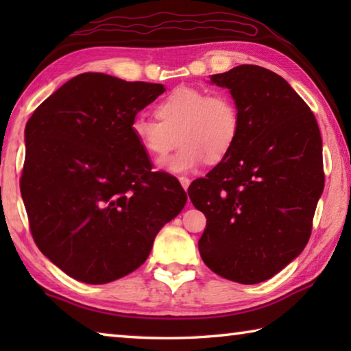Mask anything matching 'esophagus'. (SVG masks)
Segmentation results:
<instances>
[{
    "label": "esophagus",
    "instance_id": "esophagus-1",
    "mask_svg": "<svg viewBox=\"0 0 351 351\" xmlns=\"http://www.w3.org/2000/svg\"><path fill=\"white\" fill-rule=\"evenodd\" d=\"M180 182H181V186H182L184 190L189 189V186H190V180H189V178L181 176V178H180Z\"/></svg>",
    "mask_w": 351,
    "mask_h": 351
}]
</instances>
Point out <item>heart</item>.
Listing matches in <instances>:
<instances>
[{
	"mask_svg": "<svg viewBox=\"0 0 351 351\" xmlns=\"http://www.w3.org/2000/svg\"><path fill=\"white\" fill-rule=\"evenodd\" d=\"M159 122L134 117L132 134L147 154L161 158L181 141L176 153L158 162L169 173H190L209 159L218 162L239 139L241 117L235 100L224 93L209 94L193 86L171 91L156 105Z\"/></svg>",
	"mask_w": 351,
	"mask_h": 351,
	"instance_id": "b5f03b06",
	"label": "heart"
}]
</instances>
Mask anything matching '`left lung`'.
<instances>
[{"instance_id": "8db88e82", "label": "left lung", "mask_w": 351, "mask_h": 351, "mask_svg": "<svg viewBox=\"0 0 351 351\" xmlns=\"http://www.w3.org/2000/svg\"><path fill=\"white\" fill-rule=\"evenodd\" d=\"M239 106L241 128L230 153L189 197L207 218L198 249L228 280L260 283L304 251L324 190L316 117L289 83L257 64L210 75Z\"/></svg>"}]
</instances>
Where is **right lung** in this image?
Masks as SVG:
<instances>
[{"mask_svg":"<svg viewBox=\"0 0 351 351\" xmlns=\"http://www.w3.org/2000/svg\"><path fill=\"white\" fill-rule=\"evenodd\" d=\"M164 91L161 83L79 74L26 123L20 189L34 241L75 280L102 285L138 269L186 204L180 181L152 171L132 134L136 114Z\"/></svg>","mask_w":351,"mask_h":351,"instance_id":"right-lung-1","label":"right lung"}]
</instances>
